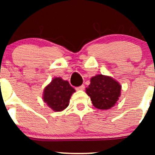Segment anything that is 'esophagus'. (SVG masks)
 I'll list each match as a JSON object with an SVG mask.
<instances>
[{
	"instance_id": "34e87169",
	"label": "esophagus",
	"mask_w": 155,
	"mask_h": 155,
	"mask_svg": "<svg viewBox=\"0 0 155 155\" xmlns=\"http://www.w3.org/2000/svg\"><path fill=\"white\" fill-rule=\"evenodd\" d=\"M84 89V85H81V86L76 87V90H83Z\"/></svg>"
}]
</instances>
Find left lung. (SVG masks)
I'll return each mask as SVG.
<instances>
[{
  "label": "left lung",
  "instance_id": "8db88e82",
  "mask_svg": "<svg viewBox=\"0 0 155 155\" xmlns=\"http://www.w3.org/2000/svg\"><path fill=\"white\" fill-rule=\"evenodd\" d=\"M121 85L113 78L98 74L90 79L86 93L90 97L92 105L101 110L113 107L121 95Z\"/></svg>",
  "mask_w": 155,
  "mask_h": 155
}]
</instances>
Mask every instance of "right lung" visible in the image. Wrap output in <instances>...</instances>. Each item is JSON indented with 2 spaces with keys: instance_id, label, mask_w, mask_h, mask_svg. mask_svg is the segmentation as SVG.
<instances>
[{
  "instance_id": "1",
  "label": "right lung",
  "mask_w": 155,
  "mask_h": 155,
  "mask_svg": "<svg viewBox=\"0 0 155 155\" xmlns=\"http://www.w3.org/2000/svg\"><path fill=\"white\" fill-rule=\"evenodd\" d=\"M75 91L68 81L54 78L44 90V101L54 111H61L68 107L72 94Z\"/></svg>"
}]
</instances>
